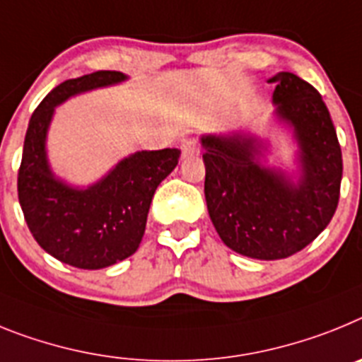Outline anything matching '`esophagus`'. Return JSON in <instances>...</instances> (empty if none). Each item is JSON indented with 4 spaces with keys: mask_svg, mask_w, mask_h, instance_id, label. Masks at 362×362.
Segmentation results:
<instances>
[{
    "mask_svg": "<svg viewBox=\"0 0 362 362\" xmlns=\"http://www.w3.org/2000/svg\"><path fill=\"white\" fill-rule=\"evenodd\" d=\"M193 155H199L197 142H194V140H184V144H182V156L187 158V156H193Z\"/></svg>",
    "mask_w": 362,
    "mask_h": 362,
    "instance_id": "34e87169",
    "label": "esophagus"
}]
</instances>
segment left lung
Here are the masks:
<instances>
[{
	"label": "left lung",
	"mask_w": 362,
	"mask_h": 362,
	"mask_svg": "<svg viewBox=\"0 0 362 362\" xmlns=\"http://www.w3.org/2000/svg\"><path fill=\"white\" fill-rule=\"evenodd\" d=\"M273 116L297 144V177L264 163L268 140L235 131L204 134L207 211L226 246L279 260L315 240L337 209L342 155L322 96L293 72H279Z\"/></svg>",
	"instance_id": "left-lung-1"
}]
</instances>
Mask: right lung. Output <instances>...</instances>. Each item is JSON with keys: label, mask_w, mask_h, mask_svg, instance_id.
<instances>
[{"label": "right lung", "mask_w": 362, "mask_h": 362, "mask_svg": "<svg viewBox=\"0 0 362 362\" xmlns=\"http://www.w3.org/2000/svg\"><path fill=\"white\" fill-rule=\"evenodd\" d=\"M127 80L124 72L96 71L59 83L37 105L25 134L18 197L25 222L43 250L80 269H102L138 250L151 200L177 168L180 151H136L87 187L58 178L47 158V133L56 107L81 93Z\"/></svg>", "instance_id": "obj_1"}]
</instances>
